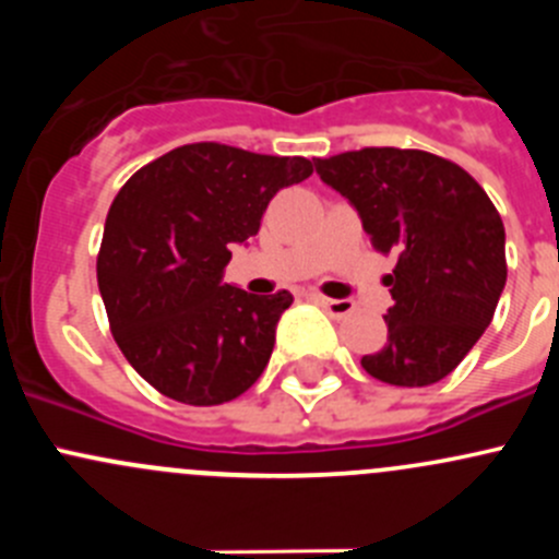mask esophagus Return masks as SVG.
Returning <instances> with one entry per match:
<instances>
[{"mask_svg":"<svg viewBox=\"0 0 559 559\" xmlns=\"http://www.w3.org/2000/svg\"><path fill=\"white\" fill-rule=\"evenodd\" d=\"M316 302H319L326 313L335 316V319H346V316L354 311L352 300H330V297H316Z\"/></svg>","mask_w":559,"mask_h":559,"instance_id":"34e87169","label":"esophagus"}]
</instances>
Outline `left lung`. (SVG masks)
<instances>
[{"mask_svg": "<svg viewBox=\"0 0 559 559\" xmlns=\"http://www.w3.org/2000/svg\"><path fill=\"white\" fill-rule=\"evenodd\" d=\"M362 218L370 243L397 257L386 275V343L362 357L373 379H447L492 321L506 286V229L487 191L427 151L362 148L313 159Z\"/></svg>", "mask_w": 559, "mask_h": 559, "instance_id": "obj_1", "label": "left lung"}]
</instances>
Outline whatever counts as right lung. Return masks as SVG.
<instances>
[{
  "instance_id": "right-lung-1",
  "label": "right lung",
  "mask_w": 559,
  "mask_h": 559,
  "mask_svg": "<svg viewBox=\"0 0 559 559\" xmlns=\"http://www.w3.org/2000/svg\"><path fill=\"white\" fill-rule=\"evenodd\" d=\"M311 173L302 156L191 143L123 183L97 281L118 348L151 386L186 405H218L262 376L292 295L224 284V267L229 248L259 233L270 200Z\"/></svg>"
}]
</instances>
